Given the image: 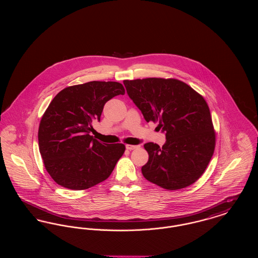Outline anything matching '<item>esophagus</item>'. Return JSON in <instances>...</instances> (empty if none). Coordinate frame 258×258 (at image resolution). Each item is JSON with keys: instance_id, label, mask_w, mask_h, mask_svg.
<instances>
[{"instance_id": "obj_1", "label": "esophagus", "mask_w": 258, "mask_h": 258, "mask_svg": "<svg viewBox=\"0 0 258 258\" xmlns=\"http://www.w3.org/2000/svg\"><path fill=\"white\" fill-rule=\"evenodd\" d=\"M139 147H140L139 145H125V148H126L127 150H130V151H132V150H135V149H138Z\"/></svg>"}]
</instances>
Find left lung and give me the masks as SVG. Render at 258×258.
Here are the masks:
<instances>
[{
    "instance_id": "left-lung-1",
    "label": "left lung",
    "mask_w": 258,
    "mask_h": 258,
    "mask_svg": "<svg viewBox=\"0 0 258 258\" xmlns=\"http://www.w3.org/2000/svg\"><path fill=\"white\" fill-rule=\"evenodd\" d=\"M126 93L146 122H158L165 134L162 147L149 142L143 176L175 190L197 182L215 151L216 135L208 104L191 87L177 79L123 80Z\"/></svg>"
}]
</instances>
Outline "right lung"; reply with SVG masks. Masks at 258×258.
<instances>
[{"label": "right lung", "mask_w": 258, "mask_h": 258, "mask_svg": "<svg viewBox=\"0 0 258 258\" xmlns=\"http://www.w3.org/2000/svg\"><path fill=\"white\" fill-rule=\"evenodd\" d=\"M121 83L91 81L67 87L52 99L38 127V147L51 178L63 187L81 190L106 180L123 156L124 145L94 139L92 123L104 104L123 95Z\"/></svg>", "instance_id": "right-lung-1"}]
</instances>
